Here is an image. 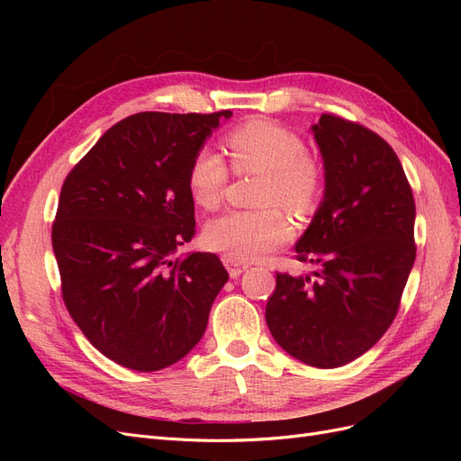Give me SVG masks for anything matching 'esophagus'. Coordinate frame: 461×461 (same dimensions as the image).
I'll return each instance as SVG.
<instances>
[{
    "mask_svg": "<svg viewBox=\"0 0 461 461\" xmlns=\"http://www.w3.org/2000/svg\"><path fill=\"white\" fill-rule=\"evenodd\" d=\"M222 263H225V267H227V271H229V275H230L232 278L240 276V275H242L244 271H248V267H249L248 263H244V261H240V259H236V258H232V256H222Z\"/></svg>",
    "mask_w": 461,
    "mask_h": 461,
    "instance_id": "1",
    "label": "esophagus"
}]
</instances>
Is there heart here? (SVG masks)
<instances>
[{
	"instance_id": "obj_1",
	"label": "heart",
	"mask_w": 461,
	"mask_h": 461,
	"mask_svg": "<svg viewBox=\"0 0 461 461\" xmlns=\"http://www.w3.org/2000/svg\"><path fill=\"white\" fill-rule=\"evenodd\" d=\"M225 146L232 169L261 175L259 205L281 203L294 213H308L319 200L323 171L302 138L265 119H252L232 129ZM229 169L225 159L212 148H202L188 165L186 183L192 202L212 212L225 194ZM292 236V222L281 209L269 205L259 212H227L205 225L207 248L236 259H256L283 246Z\"/></svg>"
}]
</instances>
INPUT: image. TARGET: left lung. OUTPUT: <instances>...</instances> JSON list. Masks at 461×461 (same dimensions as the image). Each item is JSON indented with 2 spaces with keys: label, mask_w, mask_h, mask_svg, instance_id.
<instances>
[{
  "label": "left lung",
  "mask_w": 461,
  "mask_h": 461,
  "mask_svg": "<svg viewBox=\"0 0 461 461\" xmlns=\"http://www.w3.org/2000/svg\"><path fill=\"white\" fill-rule=\"evenodd\" d=\"M325 192L296 242L310 275L276 273L265 321L302 364L332 369L366 354L393 323L415 261V202L394 149L334 115L312 124Z\"/></svg>",
  "instance_id": "1"
}]
</instances>
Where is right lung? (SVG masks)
<instances>
[{
	"label": "right lung",
	"mask_w": 461,
	"mask_h": 461,
	"mask_svg": "<svg viewBox=\"0 0 461 461\" xmlns=\"http://www.w3.org/2000/svg\"><path fill=\"white\" fill-rule=\"evenodd\" d=\"M230 115H131L65 178L51 229L63 300L95 350L122 367L149 373L183 359L229 281L215 254L173 256L196 234L188 165Z\"/></svg>",
	"instance_id": "right-lung-1"
}]
</instances>
